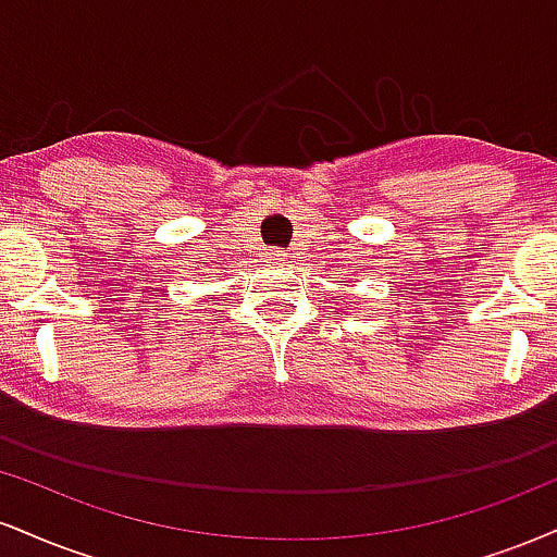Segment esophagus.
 <instances>
[{
    "mask_svg": "<svg viewBox=\"0 0 557 557\" xmlns=\"http://www.w3.org/2000/svg\"><path fill=\"white\" fill-rule=\"evenodd\" d=\"M280 257H283V253H280V251H270V259L272 261H280Z\"/></svg>",
    "mask_w": 557,
    "mask_h": 557,
    "instance_id": "obj_1",
    "label": "esophagus"
}]
</instances>
